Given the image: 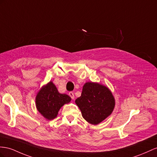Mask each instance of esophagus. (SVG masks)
I'll use <instances>...</instances> for the list:
<instances>
[{
	"label": "esophagus",
	"mask_w": 157,
	"mask_h": 157,
	"mask_svg": "<svg viewBox=\"0 0 157 157\" xmlns=\"http://www.w3.org/2000/svg\"><path fill=\"white\" fill-rule=\"evenodd\" d=\"M69 95L70 96V97H71V98L72 99H74V93H73V92H70V93H69Z\"/></svg>",
	"instance_id": "1"
}]
</instances>
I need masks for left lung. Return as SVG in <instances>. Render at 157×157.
I'll list each match as a JSON object with an SVG mask.
<instances>
[{
    "instance_id": "left-lung-1",
    "label": "left lung",
    "mask_w": 157,
    "mask_h": 157,
    "mask_svg": "<svg viewBox=\"0 0 157 157\" xmlns=\"http://www.w3.org/2000/svg\"><path fill=\"white\" fill-rule=\"evenodd\" d=\"M82 117L88 123L98 124L112 113L115 100L111 90L97 82H86L82 95L75 99Z\"/></svg>"
}]
</instances>
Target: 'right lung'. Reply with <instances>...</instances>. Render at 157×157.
<instances>
[{
  "label": "right lung",
  "mask_w": 157,
  "mask_h": 157,
  "mask_svg": "<svg viewBox=\"0 0 157 157\" xmlns=\"http://www.w3.org/2000/svg\"><path fill=\"white\" fill-rule=\"evenodd\" d=\"M36 107L39 113L47 120L55 119L58 111L65 104L71 101L67 94L59 93L52 82L43 86L36 96Z\"/></svg>",
  "instance_id": "right-lung-1"
}]
</instances>
